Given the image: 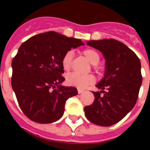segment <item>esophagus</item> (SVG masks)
<instances>
[{
	"label": "esophagus",
	"instance_id": "34e87169",
	"mask_svg": "<svg viewBox=\"0 0 150 150\" xmlns=\"http://www.w3.org/2000/svg\"><path fill=\"white\" fill-rule=\"evenodd\" d=\"M83 92H84V90H83V89H78V93H83Z\"/></svg>",
	"mask_w": 150,
	"mask_h": 150
}]
</instances>
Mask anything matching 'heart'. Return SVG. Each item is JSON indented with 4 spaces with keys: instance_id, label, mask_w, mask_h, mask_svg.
I'll list each match as a JSON object with an SVG mask.
<instances>
[{
    "instance_id": "heart-1",
    "label": "heart",
    "mask_w": 150,
    "mask_h": 150,
    "mask_svg": "<svg viewBox=\"0 0 150 150\" xmlns=\"http://www.w3.org/2000/svg\"><path fill=\"white\" fill-rule=\"evenodd\" d=\"M87 60L93 64H97L100 62V56L99 53L93 49H86L82 52ZM73 58V52L68 51L65 53L61 60L62 67L65 71H68L71 67V62ZM95 82V78L93 75H82L77 73H71L67 75L66 82L67 84L71 86L78 88H85L89 85L93 84Z\"/></svg>"
}]
</instances>
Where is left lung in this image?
Wrapping results in <instances>:
<instances>
[{
  "label": "left lung",
  "instance_id": "obj_1",
  "mask_svg": "<svg viewBox=\"0 0 150 150\" xmlns=\"http://www.w3.org/2000/svg\"><path fill=\"white\" fill-rule=\"evenodd\" d=\"M87 44L100 50L106 62L104 77L96 86L100 91L93 92L95 99L84 107L85 115L92 123L108 127L122 120L136 103L142 81L141 63L132 50L114 39Z\"/></svg>",
  "mask_w": 150,
  "mask_h": 150
}]
</instances>
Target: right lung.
Here are the masks:
<instances>
[{
  "label": "right lung",
  "mask_w": 150,
  "mask_h": 150,
  "mask_svg": "<svg viewBox=\"0 0 150 150\" xmlns=\"http://www.w3.org/2000/svg\"><path fill=\"white\" fill-rule=\"evenodd\" d=\"M84 45L79 39L54 31L32 36L20 46L11 62V86L20 108L33 121L49 124L63 116L75 87L61 86L62 57L71 48Z\"/></svg>",
  "instance_id": "add662e5"
}]
</instances>
